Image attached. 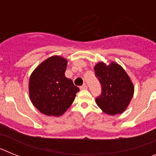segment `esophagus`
Segmentation results:
<instances>
[{
	"label": "esophagus",
	"mask_w": 156,
	"mask_h": 156,
	"mask_svg": "<svg viewBox=\"0 0 156 156\" xmlns=\"http://www.w3.org/2000/svg\"><path fill=\"white\" fill-rule=\"evenodd\" d=\"M80 89L81 90H87V86L86 84H83L80 87Z\"/></svg>",
	"instance_id": "34e87169"
}]
</instances>
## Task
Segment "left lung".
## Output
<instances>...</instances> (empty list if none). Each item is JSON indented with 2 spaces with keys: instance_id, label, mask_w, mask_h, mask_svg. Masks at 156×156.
I'll return each mask as SVG.
<instances>
[{
  "instance_id": "left-lung-1",
  "label": "left lung",
  "mask_w": 156,
  "mask_h": 156,
  "mask_svg": "<svg viewBox=\"0 0 156 156\" xmlns=\"http://www.w3.org/2000/svg\"><path fill=\"white\" fill-rule=\"evenodd\" d=\"M94 69L101 85V94L96 98L98 106L108 115L123 112L134 92L133 83L126 71L113 62L108 66L101 62Z\"/></svg>"
}]
</instances>
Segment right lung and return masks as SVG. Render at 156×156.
I'll return each instance as SVG.
<instances>
[{
	"label": "right lung",
	"instance_id": "1",
	"mask_svg": "<svg viewBox=\"0 0 156 156\" xmlns=\"http://www.w3.org/2000/svg\"><path fill=\"white\" fill-rule=\"evenodd\" d=\"M67 60L52 56L37 66L29 82L32 103L47 115L59 116L69 108L80 89L65 76Z\"/></svg>",
	"mask_w": 156,
	"mask_h": 156
}]
</instances>
